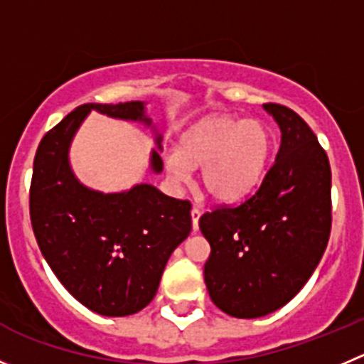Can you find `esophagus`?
I'll use <instances>...</instances> for the list:
<instances>
[{
  "label": "esophagus",
  "instance_id": "1",
  "mask_svg": "<svg viewBox=\"0 0 364 364\" xmlns=\"http://www.w3.org/2000/svg\"><path fill=\"white\" fill-rule=\"evenodd\" d=\"M200 216H202V210L198 209V207H193L191 209V220H193V230H198V220Z\"/></svg>",
  "mask_w": 364,
  "mask_h": 364
}]
</instances>
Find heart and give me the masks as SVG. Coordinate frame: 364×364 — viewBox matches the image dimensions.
<instances>
[{"instance_id": "heart-1", "label": "heart", "mask_w": 364, "mask_h": 364, "mask_svg": "<svg viewBox=\"0 0 364 364\" xmlns=\"http://www.w3.org/2000/svg\"><path fill=\"white\" fill-rule=\"evenodd\" d=\"M272 128L259 119L213 114L189 127L168 171L182 180L188 166H202L200 186L218 203H236L257 189L273 154Z\"/></svg>"}]
</instances>
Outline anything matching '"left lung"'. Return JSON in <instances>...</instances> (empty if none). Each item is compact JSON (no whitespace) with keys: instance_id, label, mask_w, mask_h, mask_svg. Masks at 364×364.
I'll return each mask as SVG.
<instances>
[{"instance_id":"obj_1","label":"left lung","mask_w":364,"mask_h":364,"mask_svg":"<svg viewBox=\"0 0 364 364\" xmlns=\"http://www.w3.org/2000/svg\"><path fill=\"white\" fill-rule=\"evenodd\" d=\"M280 148L261 184L237 205L200 218L210 245L203 279L210 300L236 318L288 304L316 269L331 236V164L309 124L288 107L264 103Z\"/></svg>"}]
</instances>
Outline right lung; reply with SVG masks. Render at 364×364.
<instances>
[{
	"label": "right lung",
	"instance_id": "obj_1",
	"mask_svg": "<svg viewBox=\"0 0 364 364\" xmlns=\"http://www.w3.org/2000/svg\"><path fill=\"white\" fill-rule=\"evenodd\" d=\"M91 110L151 124L141 102L76 107L37 148L30 220L44 259L78 302L103 316H128L154 300L169 255L189 236L191 202L150 184L110 195L82 186L68 151ZM157 144L161 148V137ZM151 169L162 171L157 150L151 151Z\"/></svg>",
	"mask_w": 364,
	"mask_h": 364
}]
</instances>
